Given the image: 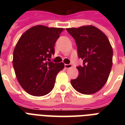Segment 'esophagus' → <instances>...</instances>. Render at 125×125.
I'll return each mask as SVG.
<instances>
[{"label":"esophagus","mask_w":125,"mask_h":125,"mask_svg":"<svg viewBox=\"0 0 125 125\" xmlns=\"http://www.w3.org/2000/svg\"><path fill=\"white\" fill-rule=\"evenodd\" d=\"M72 65L71 64H65V67L66 69H69L72 67Z\"/></svg>","instance_id":"34e87169"}]
</instances>
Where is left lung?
<instances>
[{
    "label": "left lung",
    "instance_id": "1",
    "mask_svg": "<svg viewBox=\"0 0 125 125\" xmlns=\"http://www.w3.org/2000/svg\"><path fill=\"white\" fill-rule=\"evenodd\" d=\"M75 40L78 56L83 65L77 67L78 76L71 80L75 90L91 95L99 91L108 80L112 67L113 49L107 36L92 25L67 28Z\"/></svg>",
    "mask_w": 125,
    "mask_h": 125
}]
</instances>
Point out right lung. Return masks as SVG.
<instances>
[{"label":"right lung","instance_id":"obj_1","mask_svg":"<svg viewBox=\"0 0 125 125\" xmlns=\"http://www.w3.org/2000/svg\"><path fill=\"white\" fill-rule=\"evenodd\" d=\"M63 28H49L43 25L27 30L17 43L13 66L19 83L33 96H43L54 88L55 79L64 63H53L54 45Z\"/></svg>","mask_w":125,"mask_h":125}]
</instances>
